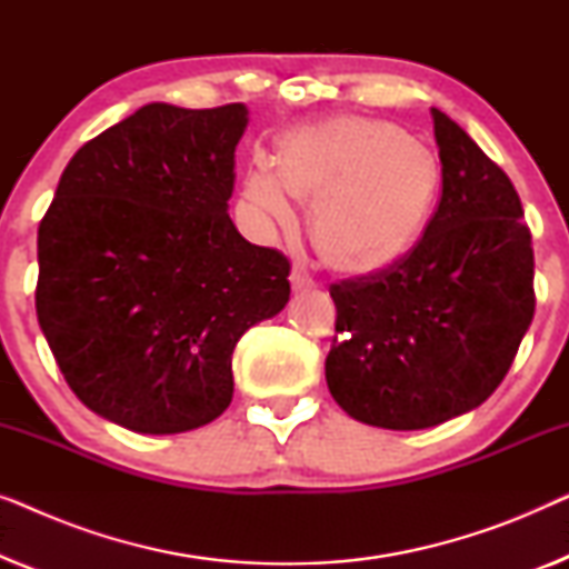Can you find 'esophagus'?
<instances>
[{
	"label": "esophagus",
	"mask_w": 569,
	"mask_h": 569,
	"mask_svg": "<svg viewBox=\"0 0 569 569\" xmlns=\"http://www.w3.org/2000/svg\"><path fill=\"white\" fill-rule=\"evenodd\" d=\"M290 282H292L295 290H308V287H313V284H316V282H313V277H310L308 271L302 269V267H295V269H292Z\"/></svg>",
	"instance_id": "34e87169"
}]
</instances>
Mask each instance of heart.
Here are the masks:
<instances>
[{"instance_id": "obj_1", "label": "heart", "mask_w": 569, "mask_h": 569, "mask_svg": "<svg viewBox=\"0 0 569 569\" xmlns=\"http://www.w3.org/2000/svg\"><path fill=\"white\" fill-rule=\"evenodd\" d=\"M442 170L430 147L386 121L326 119L282 137L277 170L256 168L243 201L261 222L292 230V197L316 201L310 238L331 269L378 274L425 236Z\"/></svg>"}]
</instances>
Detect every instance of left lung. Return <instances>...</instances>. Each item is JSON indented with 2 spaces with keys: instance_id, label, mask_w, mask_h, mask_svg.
<instances>
[{
  "instance_id": "1",
  "label": "left lung",
  "mask_w": 569,
  "mask_h": 569,
  "mask_svg": "<svg viewBox=\"0 0 569 569\" xmlns=\"http://www.w3.org/2000/svg\"><path fill=\"white\" fill-rule=\"evenodd\" d=\"M442 193L419 243L378 274L331 284L333 401L357 422L425 430L485 403L531 326L533 248L516 186L432 108Z\"/></svg>"
}]
</instances>
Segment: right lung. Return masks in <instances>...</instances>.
<instances>
[{
    "label": "right lung",
    "instance_id": "right-lung-1",
    "mask_svg": "<svg viewBox=\"0 0 569 569\" xmlns=\"http://www.w3.org/2000/svg\"><path fill=\"white\" fill-rule=\"evenodd\" d=\"M248 108L142 106L74 152L38 228L36 313L84 407L144 435L212 422L232 349L290 300V261L228 214Z\"/></svg>",
    "mask_w": 569,
    "mask_h": 569
}]
</instances>
